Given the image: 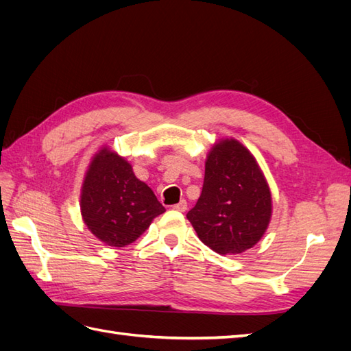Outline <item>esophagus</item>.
<instances>
[{
	"instance_id": "obj_1",
	"label": "esophagus",
	"mask_w": 351,
	"mask_h": 351,
	"mask_svg": "<svg viewBox=\"0 0 351 351\" xmlns=\"http://www.w3.org/2000/svg\"><path fill=\"white\" fill-rule=\"evenodd\" d=\"M176 210H180V212H184L187 209V202L186 200H180L177 205L173 206Z\"/></svg>"
}]
</instances>
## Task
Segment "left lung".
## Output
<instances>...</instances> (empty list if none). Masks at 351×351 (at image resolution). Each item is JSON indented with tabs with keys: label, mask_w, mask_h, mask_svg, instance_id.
<instances>
[{
	"label": "left lung",
	"mask_w": 351,
	"mask_h": 351,
	"mask_svg": "<svg viewBox=\"0 0 351 351\" xmlns=\"http://www.w3.org/2000/svg\"><path fill=\"white\" fill-rule=\"evenodd\" d=\"M271 215V190L256 158L232 137L215 142L200 197L187 212L202 243L219 254L243 253L263 237Z\"/></svg>",
	"instance_id": "left-lung-1"
}]
</instances>
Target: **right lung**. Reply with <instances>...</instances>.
Segmentation results:
<instances>
[{"mask_svg":"<svg viewBox=\"0 0 351 351\" xmlns=\"http://www.w3.org/2000/svg\"><path fill=\"white\" fill-rule=\"evenodd\" d=\"M80 212L92 234L124 247L165 212L152 189L141 182L124 156L102 146L93 155L80 189Z\"/></svg>","mask_w":351,"mask_h":351,"instance_id":"obj_1","label":"right lung"}]
</instances>
